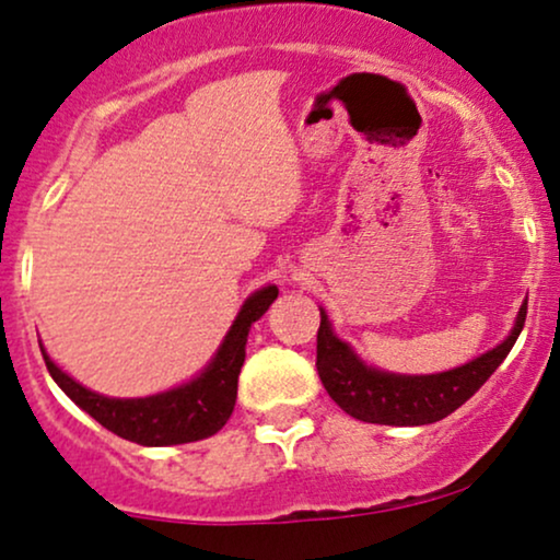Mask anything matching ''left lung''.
Listing matches in <instances>:
<instances>
[{
	"mask_svg": "<svg viewBox=\"0 0 560 560\" xmlns=\"http://www.w3.org/2000/svg\"><path fill=\"white\" fill-rule=\"evenodd\" d=\"M527 317V302L520 307L512 332L497 349L480 353L457 370L439 374H393L366 366L349 343H343L330 328L328 315L320 310L317 328V374L332 400L353 419L385 427H423L447 419L465 400L480 390V385L497 372L506 353L520 338Z\"/></svg>",
	"mask_w": 560,
	"mask_h": 560,
	"instance_id": "left-lung-1",
	"label": "left lung"
}]
</instances>
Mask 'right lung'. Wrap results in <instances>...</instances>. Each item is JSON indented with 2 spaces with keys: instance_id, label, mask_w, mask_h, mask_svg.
<instances>
[{
  "instance_id": "right-lung-1",
  "label": "right lung",
  "mask_w": 560,
  "mask_h": 560,
  "mask_svg": "<svg viewBox=\"0 0 560 560\" xmlns=\"http://www.w3.org/2000/svg\"><path fill=\"white\" fill-rule=\"evenodd\" d=\"M276 296H279L276 287H264L247 296L207 370L186 385L150 395V398H105V395L88 390L67 372H61L44 346H40V353H44L56 385L84 413H90L113 434L144 444V447L198 442V439L217 434L230 421L237 400V377L245 362L247 332H250V325L271 307Z\"/></svg>"
}]
</instances>
